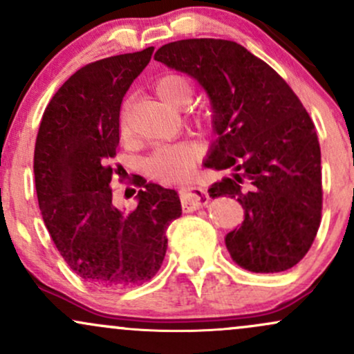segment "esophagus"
I'll use <instances>...</instances> for the list:
<instances>
[{"label":"esophagus","mask_w":354,"mask_h":354,"mask_svg":"<svg viewBox=\"0 0 354 354\" xmlns=\"http://www.w3.org/2000/svg\"><path fill=\"white\" fill-rule=\"evenodd\" d=\"M180 198L183 209L186 211L203 208L208 203V193L200 186H183L180 189Z\"/></svg>","instance_id":"1"}]
</instances>
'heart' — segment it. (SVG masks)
<instances>
[{"mask_svg":"<svg viewBox=\"0 0 354 354\" xmlns=\"http://www.w3.org/2000/svg\"><path fill=\"white\" fill-rule=\"evenodd\" d=\"M158 98L171 108H181L189 103L191 84L183 76L178 75H166L158 80L154 86ZM120 131L121 136L126 138L129 135L128 124H126L124 115H121L120 120ZM201 149L194 143H174L165 145L154 151L146 161L148 171L153 174L156 180L166 183L183 181L193 173L194 165L200 160Z\"/></svg>","mask_w":354,"mask_h":354,"instance_id":"heart-1","label":"heart"}]
</instances>
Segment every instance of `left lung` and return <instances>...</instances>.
I'll return each mask as SVG.
<instances>
[{
  "mask_svg": "<svg viewBox=\"0 0 354 354\" xmlns=\"http://www.w3.org/2000/svg\"><path fill=\"white\" fill-rule=\"evenodd\" d=\"M154 59L196 80L211 104L216 140L205 168L230 169L209 196L245 209L225 243L238 266L279 273L303 259L321 221V151L315 124L270 64L228 39H181Z\"/></svg>",
  "mask_w": 354,
  "mask_h": 354,
  "instance_id": "1",
  "label": "left lung"
}]
</instances>
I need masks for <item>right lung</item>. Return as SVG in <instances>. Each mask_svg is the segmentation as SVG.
Masks as SVG:
<instances>
[{
	"mask_svg": "<svg viewBox=\"0 0 354 354\" xmlns=\"http://www.w3.org/2000/svg\"><path fill=\"white\" fill-rule=\"evenodd\" d=\"M153 50L76 71L44 109L36 138L35 185L44 225L66 265L104 290L149 281L165 259L166 230L181 216L174 189L136 176V208L124 211L113 203L109 186L121 101Z\"/></svg>",
	"mask_w": 354,
	"mask_h": 354,
	"instance_id": "obj_1",
	"label": "right lung"
}]
</instances>
